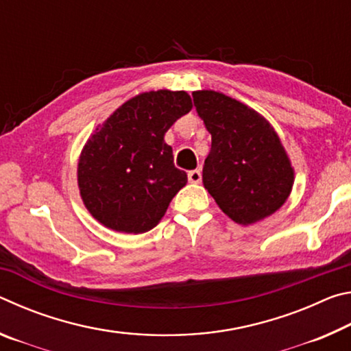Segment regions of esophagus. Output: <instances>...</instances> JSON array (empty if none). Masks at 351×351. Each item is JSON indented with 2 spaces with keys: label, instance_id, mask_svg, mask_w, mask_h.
<instances>
[{
  "label": "esophagus",
  "instance_id": "34e87169",
  "mask_svg": "<svg viewBox=\"0 0 351 351\" xmlns=\"http://www.w3.org/2000/svg\"><path fill=\"white\" fill-rule=\"evenodd\" d=\"M189 181L192 184H198L201 182V171L199 170H192L189 171Z\"/></svg>",
  "mask_w": 351,
  "mask_h": 351
}]
</instances>
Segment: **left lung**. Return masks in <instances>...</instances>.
Segmentation results:
<instances>
[{"label":"left lung","instance_id":"left-lung-1","mask_svg":"<svg viewBox=\"0 0 351 351\" xmlns=\"http://www.w3.org/2000/svg\"><path fill=\"white\" fill-rule=\"evenodd\" d=\"M192 96L212 134L203 167L207 192L239 224L272 215L294 184V169L274 127L251 106L223 93L201 90Z\"/></svg>","mask_w":351,"mask_h":351}]
</instances>
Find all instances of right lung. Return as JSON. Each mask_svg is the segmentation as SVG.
<instances>
[{"label":"right lung","instance_id":"right-lung-1","mask_svg":"<svg viewBox=\"0 0 351 351\" xmlns=\"http://www.w3.org/2000/svg\"><path fill=\"white\" fill-rule=\"evenodd\" d=\"M192 106L186 91L141 93L97 125L82 148L77 184L83 204L100 224L142 234L161 221L187 184L164 136Z\"/></svg>","mask_w":351,"mask_h":351}]
</instances>
